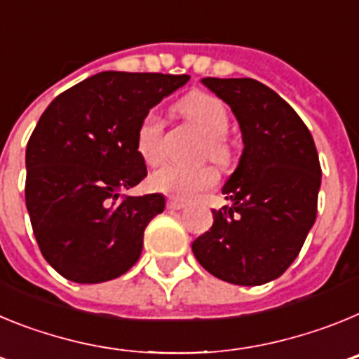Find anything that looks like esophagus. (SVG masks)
<instances>
[{
    "mask_svg": "<svg viewBox=\"0 0 359 359\" xmlns=\"http://www.w3.org/2000/svg\"><path fill=\"white\" fill-rule=\"evenodd\" d=\"M183 207H185V203L176 198H169V201H167V208L169 210H182Z\"/></svg>",
    "mask_w": 359,
    "mask_h": 359,
    "instance_id": "34e87169",
    "label": "esophagus"
}]
</instances>
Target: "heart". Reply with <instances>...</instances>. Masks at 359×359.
<instances>
[{"instance_id":"1","label":"heart","mask_w":359,"mask_h":359,"mask_svg":"<svg viewBox=\"0 0 359 359\" xmlns=\"http://www.w3.org/2000/svg\"><path fill=\"white\" fill-rule=\"evenodd\" d=\"M183 116L196 123L199 131L207 136L203 154L217 165H228L231 160L226 135L230 131V115L219 98L205 91H192L177 104ZM161 135L163 120L156 113H147L136 129V151L147 163H156L161 156ZM217 183V172L210 165L182 167L163 163L149 176V187L161 194L176 199H190L203 190H208Z\"/></svg>"}]
</instances>
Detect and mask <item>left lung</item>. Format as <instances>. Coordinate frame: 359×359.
I'll return each mask as SVG.
<instances>
[{
  "mask_svg": "<svg viewBox=\"0 0 359 359\" xmlns=\"http://www.w3.org/2000/svg\"><path fill=\"white\" fill-rule=\"evenodd\" d=\"M231 107L243 154L223 194L230 207L212 210L214 224L192 243L208 273L237 286L280 277L315 224L322 182L315 140L297 111L253 79H203Z\"/></svg>",
  "mask_w": 359,
  "mask_h": 359,
  "instance_id": "obj_1",
  "label": "left lung"
}]
</instances>
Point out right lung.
<instances>
[{"label": "right lung", "mask_w": 359, "mask_h": 359, "mask_svg": "<svg viewBox=\"0 0 359 359\" xmlns=\"http://www.w3.org/2000/svg\"><path fill=\"white\" fill-rule=\"evenodd\" d=\"M189 75L102 72L52 100L27 145L32 230L50 266L79 284L133 268L144 231L165 208L161 194H122L147 176L136 129Z\"/></svg>", "instance_id": "right-lung-1"}]
</instances>
